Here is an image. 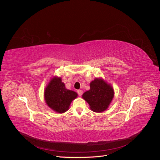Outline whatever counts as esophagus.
I'll return each instance as SVG.
<instances>
[{
    "mask_svg": "<svg viewBox=\"0 0 160 160\" xmlns=\"http://www.w3.org/2000/svg\"><path fill=\"white\" fill-rule=\"evenodd\" d=\"M77 93H78L79 96H81L83 94V91L82 90H77Z\"/></svg>",
    "mask_w": 160,
    "mask_h": 160,
    "instance_id": "34e87169",
    "label": "esophagus"
}]
</instances>
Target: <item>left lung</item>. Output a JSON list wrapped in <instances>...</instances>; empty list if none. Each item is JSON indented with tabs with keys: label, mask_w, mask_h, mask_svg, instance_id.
Returning a JSON list of instances; mask_svg holds the SVG:
<instances>
[{
	"label": "left lung",
	"mask_w": 160,
	"mask_h": 160,
	"mask_svg": "<svg viewBox=\"0 0 160 160\" xmlns=\"http://www.w3.org/2000/svg\"><path fill=\"white\" fill-rule=\"evenodd\" d=\"M114 97L112 86L101 78H96L90 83V89L82 95L94 112H103L109 107Z\"/></svg>",
	"instance_id": "obj_1"
}]
</instances>
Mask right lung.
I'll return each instance as SVG.
<instances>
[{"label": "right lung", "mask_w": 160, "mask_h": 160, "mask_svg": "<svg viewBox=\"0 0 160 160\" xmlns=\"http://www.w3.org/2000/svg\"><path fill=\"white\" fill-rule=\"evenodd\" d=\"M45 100L49 107L57 113H62L69 109L72 101L77 98L76 92L66 89L61 77H54L46 87Z\"/></svg>", "instance_id": "add662e5"}]
</instances>
